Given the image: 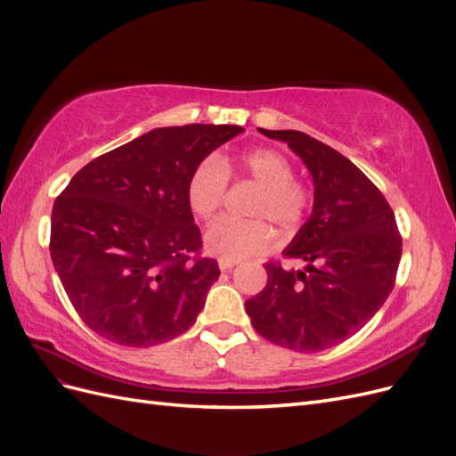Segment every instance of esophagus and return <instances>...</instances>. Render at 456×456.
<instances>
[{"label": "esophagus", "mask_w": 456, "mask_h": 456, "mask_svg": "<svg viewBox=\"0 0 456 456\" xmlns=\"http://www.w3.org/2000/svg\"><path fill=\"white\" fill-rule=\"evenodd\" d=\"M233 266H238V260H230V258H220L218 260V268L223 272H228L232 270Z\"/></svg>", "instance_id": "esophagus-1"}]
</instances>
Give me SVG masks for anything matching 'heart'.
<instances>
[{
  "label": "heart",
  "mask_w": 456,
  "mask_h": 456,
  "mask_svg": "<svg viewBox=\"0 0 456 456\" xmlns=\"http://www.w3.org/2000/svg\"><path fill=\"white\" fill-rule=\"evenodd\" d=\"M293 163L281 151L256 148L238 158H207L196 165L186 186L191 213L201 220H213L223 207L228 178L256 186L247 215L255 218H220L207 230L205 247L211 255L243 260L266 253L273 243V224L283 233L298 230L305 223L312 191L308 184L293 176Z\"/></svg>",
  "instance_id": "heart-1"
}]
</instances>
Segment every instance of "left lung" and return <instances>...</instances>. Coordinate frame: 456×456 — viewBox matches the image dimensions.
I'll return each mask as SVG.
<instances>
[{
	"label": "left lung",
	"mask_w": 456,
	"mask_h": 456,
	"mask_svg": "<svg viewBox=\"0 0 456 456\" xmlns=\"http://www.w3.org/2000/svg\"><path fill=\"white\" fill-rule=\"evenodd\" d=\"M306 163L314 209L285 258L305 270L265 265L268 281L245 300L260 337L295 352H322L350 338L379 312L395 285L402 233L382 191L340 151L300 131H266Z\"/></svg>",
	"instance_id": "left-lung-1"
}]
</instances>
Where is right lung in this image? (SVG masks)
<instances>
[{
    "label": "right lung",
    "mask_w": 456,
    "mask_h": 456,
    "mask_svg": "<svg viewBox=\"0 0 456 456\" xmlns=\"http://www.w3.org/2000/svg\"><path fill=\"white\" fill-rule=\"evenodd\" d=\"M241 131L201 123L151 129L89 161L54 200L53 265L96 335L148 348L196 323L220 270L201 256L188 178Z\"/></svg>",
    "instance_id": "right-lung-1"
}]
</instances>
